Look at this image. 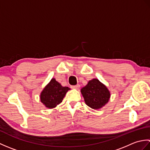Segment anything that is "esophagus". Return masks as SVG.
Instances as JSON below:
<instances>
[{"instance_id":"34e87169","label":"esophagus","mask_w":150,"mask_h":150,"mask_svg":"<svg viewBox=\"0 0 150 150\" xmlns=\"http://www.w3.org/2000/svg\"><path fill=\"white\" fill-rule=\"evenodd\" d=\"M79 87H80V85L79 84H77V85H75V86H71V88H73V89H78Z\"/></svg>"}]
</instances>
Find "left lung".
I'll use <instances>...</instances> for the list:
<instances>
[{
    "label": "left lung",
    "instance_id": "obj_1",
    "mask_svg": "<svg viewBox=\"0 0 150 150\" xmlns=\"http://www.w3.org/2000/svg\"><path fill=\"white\" fill-rule=\"evenodd\" d=\"M81 91L86 104L95 110L104 106L110 97V93L108 88L97 79L89 81Z\"/></svg>",
    "mask_w": 150,
    "mask_h": 150
}]
</instances>
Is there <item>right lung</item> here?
<instances>
[{
	"label": "right lung",
	"instance_id": "right-lung-1",
	"mask_svg": "<svg viewBox=\"0 0 150 150\" xmlns=\"http://www.w3.org/2000/svg\"><path fill=\"white\" fill-rule=\"evenodd\" d=\"M69 90L68 87L62 86L55 79H52L41 93L40 100L47 108H55L61 103Z\"/></svg>",
	"mask_w": 150,
	"mask_h": 150
}]
</instances>
